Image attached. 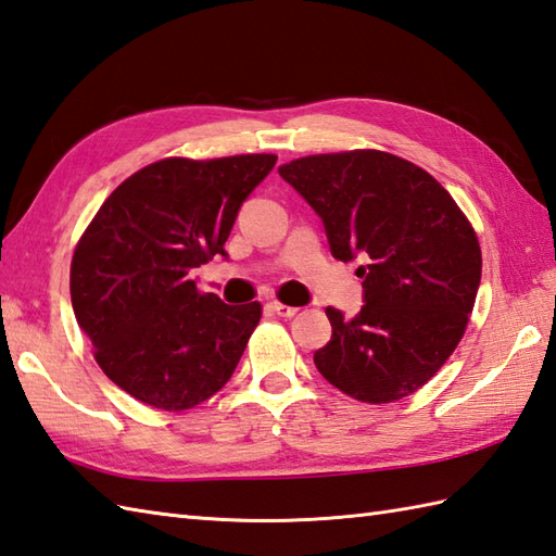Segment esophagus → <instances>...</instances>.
Returning <instances> with one entry per match:
<instances>
[{
	"label": "esophagus",
	"instance_id": "34e87169",
	"mask_svg": "<svg viewBox=\"0 0 556 556\" xmlns=\"http://www.w3.org/2000/svg\"><path fill=\"white\" fill-rule=\"evenodd\" d=\"M268 306H270V309H274V314H278L282 318H292L294 314L300 312L298 306H288V304H282V302H270Z\"/></svg>",
	"mask_w": 556,
	"mask_h": 556
}]
</instances>
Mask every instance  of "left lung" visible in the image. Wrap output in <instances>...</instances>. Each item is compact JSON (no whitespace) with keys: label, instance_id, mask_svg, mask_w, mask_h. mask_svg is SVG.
I'll use <instances>...</instances> for the list:
<instances>
[{"label":"left lung","instance_id":"obj_1","mask_svg":"<svg viewBox=\"0 0 556 556\" xmlns=\"http://www.w3.org/2000/svg\"><path fill=\"white\" fill-rule=\"evenodd\" d=\"M278 174L324 218L332 256L366 262L362 312L348 320L326 309L320 376L368 404L409 397L450 359L473 312L483 256L471 220L428 170L390 152L312 154Z\"/></svg>","mask_w":556,"mask_h":556}]
</instances>
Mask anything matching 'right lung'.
I'll return each mask as SVG.
<instances>
[{
  "instance_id": "obj_1",
  "label": "right lung",
  "mask_w": 556,
  "mask_h": 556,
  "mask_svg": "<svg viewBox=\"0 0 556 556\" xmlns=\"http://www.w3.org/2000/svg\"><path fill=\"white\" fill-rule=\"evenodd\" d=\"M276 159H159L123 180L80 236L73 312L106 378L142 404L192 409L236 371L262 304H224L190 274L226 256L240 204Z\"/></svg>"
}]
</instances>
